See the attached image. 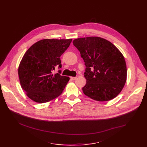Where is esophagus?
Segmentation results:
<instances>
[{"instance_id":"obj_1","label":"esophagus","mask_w":147,"mask_h":147,"mask_svg":"<svg viewBox=\"0 0 147 147\" xmlns=\"http://www.w3.org/2000/svg\"><path fill=\"white\" fill-rule=\"evenodd\" d=\"M71 79L73 80H76L77 79V77H71Z\"/></svg>"}]
</instances>
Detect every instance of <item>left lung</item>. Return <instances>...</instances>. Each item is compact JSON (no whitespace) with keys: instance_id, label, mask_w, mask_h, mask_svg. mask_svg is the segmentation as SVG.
Returning <instances> with one entry per match:
<instances>
[{"instance_id":"1","label":"left lung","mask_w":147,"mask_h":147,"mask_svg":"<svg viewBox=\"0 0 147 147\" xmlns=\"http://www.w3.org/2000/svg\"><path fill=\"white\" fill-rule=\"evenodd\" d=\"M73 43L86 66L84 94L98 101L116 97L127 78L126 61L120 51L112 43L99 37L79 38Z\"/></svg>"}]
</instances>
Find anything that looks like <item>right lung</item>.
<instances>
[{"label": "right lung", "instance_id": "1", "mask_svg": "<svg viewBox=\"0 0 147 147\" xmlns=\"http://www.w3.org/2000/svg\"><path fill=\"white\" fill-rule=\"evenodd\" d=\"M72 39H43L33 45L23 56L18 68L21 86L26 95L38 103L49 102L59 96L69 78L61 76L60 57Z\"/></svg>", "mask_w": 147, "mask_h": 147}]
</instances>
